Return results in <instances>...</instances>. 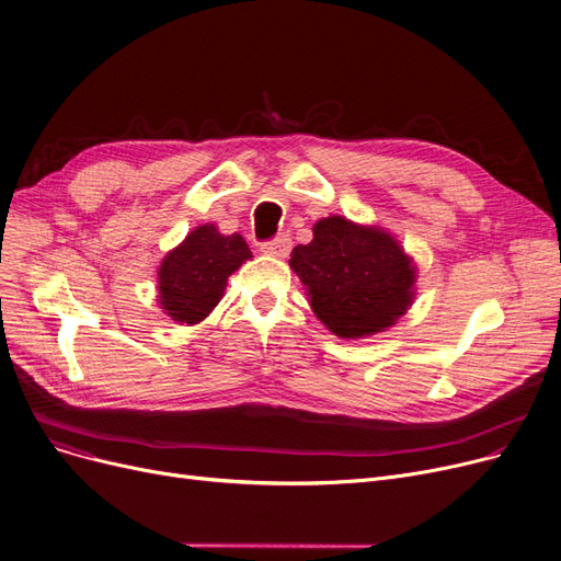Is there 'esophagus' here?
I'll use <instances>...</instances> for the list:
<instances>
[{"label":"esophagus","instance_id":"esophagus-1","mask_svg":"<svg viewBox=\"0 0 561 561\" xmlns=\"http://www.w3.org/2000/svg\"><path fill=\"white\" fill-rule=\"evenodd\" d=\"M261 252L271 254V256H288L290 239H288L286 233H279V236H275V239H271V241H263L261 243Z\"/></svg>","mask_w":561,"mask_h":561}]
</instances>
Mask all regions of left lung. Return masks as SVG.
<instances>
[{"instance_id":"1","label":"left lung","mask_w":561,"mask_h":561,"mask_svg":"<svg viewBox=\"0 0 561 561\" xmlns=\"http://www.w3.org/2000/svg\"><path fill=\"white\" fill-rule=\"evenodd\" d=\"M313 313L341 339L391 328L414 300V268L389 233L341 216L316 222L313 241L290 254Z\"/></svg>"}]
</instances>
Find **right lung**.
I'll return each instance as SVG.
<instances>
[{"label": "right lung", "mask_w": 561, "mask_h": 561, "mask_svg": "<svg viewBox=\"0 0 561 561\" xmlns=\"http://www.w3.org/2000/svg\"><path fill=\"white\" fill-rule=\"evenodd\" d=\"M252 256L241 233L222 236L214 225L193 229L159 268V302L165 313L195 325L220 302L227 277Z\"/></svg>", "instance_id": "1"}]
</instances>
